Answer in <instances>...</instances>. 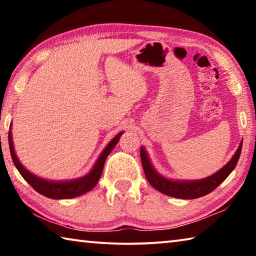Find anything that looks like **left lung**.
Segmentation results:
<instances>
[{
	"instance_id": "obj_1",
	"label": "left lung",
	"mask_w": 256,
	"mask_h": 256,
	"mask_svg": "<svg viewBox=\"0 0 256 256\" xmlns=\"http://www.w3.org/2000/svg\"><path fill=\"white\" fill-rule=\"evenodd\" d=\"M242 141H240V146H238L232 159L222 168H220L218 172H216L211 176L206 177V178L194 180H170L167 177H164L154 168L148 152H146L144 146H141L140 154L146 180L156 190H158L159 192L166 194L168 196L190 200V198H198L211 193L227 178L229 174L234 170V168L236 167L242 152Z\"/></svg>"
}]
</instances>
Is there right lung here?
Masks as SVG:
<instances>
[{"label":"right lung","instance_id":"obj_1","mask_svg":"<svg viewBox=\"0 0 256 256\" xmlns=\"http://www.w3.org/2000/svg\"><path fill=\"white\" fill-rule=\"evenodd\" d=\"M123 133L124 132H120L115 138H112V140L107 144L106 148L102 151L100 156H99L96 162L94 164V167L92 168V170H90L88 174L79 177V178L68 180H45L32 174V172H29L28 170H26L24 164L19 162V159L16 154L14 141H12L11 128L10 131H8V146H10L11 157L12 160H14L16 170H19L21 176L32 186L34 190H37L38 193L46 198H54V200H64V198H73L80 196L82 194L92 190L94 186L97 185L98 180L102 176L106 158L108 157V154H110V151L115 148V146L118 144L120 138Z\"/></svg>","mask_w":256,"mask_h":256}]
</instances>
